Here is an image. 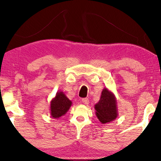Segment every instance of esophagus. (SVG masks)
I'll list each match as a JSON object with an SVG mask.
<instances>
[{"mask_svg": "<svg viewBox=\"0 0 161 161\" xmlns=\"http://www.w3.org/2000/svg\"><path fill=\"white\" fill-rule=\"evenodd\" d=\"M82 103L85 105H88L89 104V100L88 98H83L82 99Z\"/></svg>", "mask_w": 161, "mask_h": 161, "instance_id": "34e87169", "label": "esophagus"}]
</instances>
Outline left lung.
<instances>
[{
	"label": "left lung",
	"mask_w": 161,
	"mask_h": 161,
	"mask_svg": "<svg viewBox=\"0 0 161 161\" xmlns=\"http://www.w3.org/2000/svg\"><path fill=\"white\" fill-rule=\"evenodd\" d=\"M117 106L114 95L108 88H104L99 102L95 105V114L98 119L103 124L114 120L118 114Z\"/></svg>",
	"instance_id": "left-lung-1"
}]
</instances>
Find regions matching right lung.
<instances>
[{"instance_id": "add662e5", "label": "right lung", "mask_w": 161, "mask_h": 161, "mask_svg": "<svg viewBox=\"0 0 161 161\" xmlns=\"http://www.w3.org/2000/svg\"><path fill=\"white\" fill-rule=\"evenodd\" d=\"M72 102L63 92H56V96L51 101L50 112L53 118H59L63 116L69 110Z\"/></svg>"}]
</instances>
